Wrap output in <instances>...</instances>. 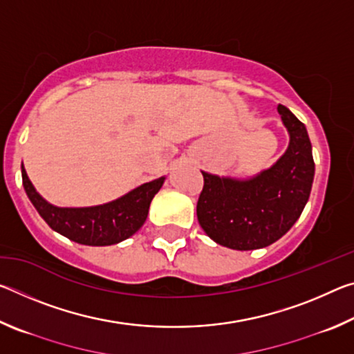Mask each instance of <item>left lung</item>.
I'll return each instance as SVG.
<instances>
[{
  "instance_id": "1",
  "label": "left lung",
  "mask_w": 354,
  "mask_h": 354,
  "mask_svg": "<svg viewBox=\"0 0 354 354\" xmlns=\"http://www.w3.org/2000/svg\"><path fill=\"white\" fill-rule=\"evenodd\" d=\"M278 112L289 147L272 167L245 179L201 171L205 185L196 217L221 247H268L295 225L309 200L315 165L306 127L286 106L279 104Z\"/></svg>"
}]
</instances>
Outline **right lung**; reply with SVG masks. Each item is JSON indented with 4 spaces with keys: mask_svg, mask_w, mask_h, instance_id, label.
I'll use <instances>...</instances> for the list:
<instances>
[{
    "mask_svg": "<svg viewBox=\"0 0 354 354\" xmlns=\"http://www.w3.org/2000/svg\"><path fill=\"white\" fill-rule=\"evenodd\" d=\"M23 187L53 231L88 247L115 245L136 234L145 223L151 200L162 187L165 176L133 189L120 198L88 207H59L48 203L29 181L21 162Z\"/></svg>",
    "mask_w": 354,
    "mask_h": 354,
    "instance_id": "obj_1",
    "label": "right lung"
}]
</instances>
